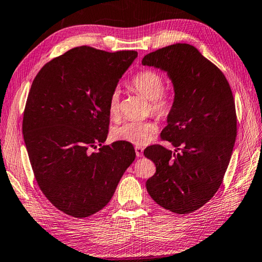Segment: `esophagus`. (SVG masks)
<instances>
[{
	"mask_svg": "<svg viewBox=\"0 0 262 262\" xmlns=\"http://www.w3.org/2000/svg\"><path fill=\"white\" fill-rule=\"evenodd\" d=\"M136 155L138 156V157H142L144 156V148L142 147H139V146H136Z\"/></svg>",
	"mask_w": 262,
	"mask_h": 262,
	"instance_id": "obj_1",
	"label": "esophagus"
}]
</instances>
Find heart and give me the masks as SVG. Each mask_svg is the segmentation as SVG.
Masks as SVG:
<instances>
[{"label":"heart","mask_w":262,"mask_h":262,"mask_svg":"<svg viewBox=\"0 0 262 262\" xmlns=\"http://www.w3.org/2000/svg\"><path fill=\"white\" fill-rule=\"evenodd\" d=\"M131 88L138 95L150 101L151 112L160 117H166L173 107V98L163 93V78L154 71H141L133 76ZM108 111L112 117H116L120 112V92L115 90L111 95ZM157 127L150 121H129L113 129V137L116 140L130 142L132 145H146L151 140Z\"/></svg>","instance_id":"obj_1"}]
</instances>
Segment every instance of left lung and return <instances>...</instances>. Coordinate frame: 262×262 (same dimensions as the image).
I'll return each mask as SVG.
<instances>
[{
  "label": "left lung",
  "instance_id": "left-lung-1",
  "mask_svg": "<svg viewBox=\"0 0 262 262\" xmlns=\"http://www.w3.org/2000/svg\"><path fill=\"white\" fill-rule=\"evenodd\" d=\"M141 63L165 72L174 91L161 137L177 149L146 148L156 165L146 188L162 208L190 213L213 197L228 167L237 123L233 93L223 72L190 44L159 49Z\"/></svg>",
  "mask_w": 262,
  "mask_h": 262
}]
</instances>
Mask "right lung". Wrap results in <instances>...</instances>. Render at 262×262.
Segmentation results:
<instances>
[{
	"mask_svg": "<svg viewBox=\"0 0 262 262\" xmlns=\"http://www.w3.org/2000/svg\"><path fill=\"white\" fill-rule=\"evenodd\" d=\"M136 51L74 48L42 67L28 93L25 145L37 185L68 215L86 218L108 204L136 159L130 142L102 146L108 102Z\"/></svg>",
	"mask_w": 262,
	"mask_h": 262,
	"instance_id": "add662e5",
	"label": "right lung"
}]
</instances>
